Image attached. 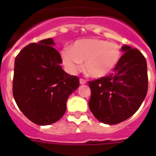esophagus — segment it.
Instances as JSON below:
<instances>
[{
  "instance_id": "obj_1",
  "label": "esophagus",
  "mask_w": 156,
  "mask_h": 156,
  "mask_svg": "<svg viewBox=\"0 0 156 156\" xmlns=\"http://www.w3.org/2000/svg\"><path fill=\"white\" fill-rule=\"evenodd\" d=\"M79 83H80L81 85H83V84H86L87 82H86V80H84L83 78H80V79H79Z\"/></svg>"
}]
</instances>
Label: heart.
I'll return each mask as SVG.
<instances>
[{
    "label": "heart",
    "mask_w": 156,
    "mask_h": 156,
    "mask_svg": "<svg viewBox=\"0 0 156 156\" xmlns=\"http://www.w3.org/2000/svg\"><path fill=\"white\" fill-rule=\"evenodd\" d=\"M121 55L119 45L99 39L77 40L71 48H65L61 52L64 66L70 73H76L85 61V70L94 78L109 75L121 61Z\"/></svg>",
    "instance_id": "heart-1"
}]
</instances>
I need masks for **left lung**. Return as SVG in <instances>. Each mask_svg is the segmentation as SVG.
Instances as JSON below:
<instances>
[{"mask_svg": "<svg viewBox=\"0 0 156 156\" xmlns=\"http://www.w3.org/2000/svg\"><path fill=\"white\" fill-rule=\"evenodd\" d=\"M123 55L113 73L89 82V108L98 121L116 125L138 111L147 92V61L138 49L121 48Z\"/></svg>", "mask_w": 156, "mask_h": 156, "instance_id": "8db88e82", "label": "left lung"}]
</instances>
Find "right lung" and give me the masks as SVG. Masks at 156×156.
Listing matches in <instances>:
<instances>
[{"mask_svg":"<svg viewBox=\"0 0 156 156\" xmlns=\"http://www.w3.org/2000/svg\"><path fill=\"white\" fill-rule=\"evenodd\" d=\"M49 38L31 43L16 56L13 95L22 112L39 126L63 116L67 99L79 87L78 77L63 70L61 55Z\"/></svg>","mask_w":156,"mask_h":156,"instance_id":"1","label":"right lung"}]
</instances>
